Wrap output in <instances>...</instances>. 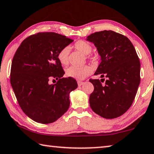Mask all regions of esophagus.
<instances>
[{"mask_svg":"<svg viewBox=\"0 0 154 154\" xmlns=\"http://www.w3.org/2000/svg\"><path fill=\"white\" fill-rule=\"evenodd\" d=\"M84 85L83 82H81V81H78V86H81L82 85Z\"/></svg>","mask_w":154,"mask_h":154,"instance_id":"1","label":"esophagus"}]
</instances>
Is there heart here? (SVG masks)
I'll list each match as a JSON object with an SVG mask.
<instances>
[{
	"mask_svg": "<svg viewBox=\"0 0 154 154\" xmlns=\"http://www.w3.org/2000/svg\"><path fill=\"white\" fill-rule=\"evenodd\" d=\"M74 48L85 56H88L92 51L91 45L83 40H80L75 43ZM69 54V48L68 47L62 48L57 54V59L62 66H67L68 64ZM91 72L92 69L87 66H83V67L71 66L66 69V75L68 77L74 78L76 80H83L84 78H85L88 75L91 74Z\"/></svg>",
	"mask_w": 154,
	"mask_h": 154,
	"instance_id": "b5f03b06",
	"label": "heart"
}]
</instances>
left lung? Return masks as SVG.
Returning a JSON list of instances; mask_svg holds the SVG:
<instances>
[{
    "instance_id": "left-lung-1",
    "label": "left lung",
    "mask_w": 154,
    "mask_h": 154,
    "mask_svg": "<svg viewBox=\"0 0 154 154\" xmlns=\"http://www.w3.org/2000/svg\"><path fill=\"white\" fill-rule=\"evenodd\" d=\"M100 56V63L94 75L98 79L89 81L94 89L89 103L95 113L105 119L123 115L134 100L140 84V62L134 46L127 37L112 31L96 32L87 37Z\"/></svg>"
}]
</instances>
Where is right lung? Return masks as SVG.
Listing matches in <instances>:
<instances>
[{"label": "right lung", "mask_w": 154, "mask_h": 154, "mask_svg": "<svg viewBox=\"0 0 154 154\" xmlns=\"http://www.w3.org/2000/svg\"><path fill=\"white\" fill-rule=\"evenodd\" d=\"M73 42L56 33H39L26 38L11 63V84L25 115L37 123H53L69 109V93L78 87L57 59L60 50ZM55 78L56 84H48Z\"/></svg>", "instance_id": "right-lung-1"}]
</instances>
